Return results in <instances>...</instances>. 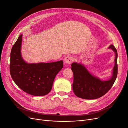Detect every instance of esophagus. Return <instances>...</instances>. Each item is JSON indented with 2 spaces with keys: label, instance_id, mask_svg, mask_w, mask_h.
<instances>
[{
  "label": "esophagus",
  "instance_id": "esophagus-1",
  "mask_svg": "<svg viewBox=\"0 0 128 128\" xmlns=\"http://www.w3.org/2000/svg\"><path fill=\"white\" fill-rule=\"evenodd\" d=\"M73 61V58L70 56H66L64 59V62L66 65H70Z\"/></svg>",
  "mask_w": 128,
  "mask_h": 128
}]
</instances>
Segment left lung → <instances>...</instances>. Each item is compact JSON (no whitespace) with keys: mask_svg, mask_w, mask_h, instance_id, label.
Here are the masks:
<instances>
[{"mask_svg":"<svg viewBox=\"0 0 128 128\" xmlns=\"http://www.w3.org/2000/svg\"><path fill=\"white\" fill-rule=\"evenodd\" d=\"M109 48L112 49L115 52L116 56L112 76L107 81H102L92 76L81 64L77 63L72 64L71 69L74 75L72 89L75 95L78 98L86 100L98 98L103 96L111 89L117 76V58L118 54L114 46L110 45Z\"/></svg>","mask_w":128,"mask_h":128,"instance_id":"8db88e82","label":"left lung"}]
</instances>
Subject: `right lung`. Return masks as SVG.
Returning a JSON list of instances; mask_svg holds the SVG:
<instances>
[{"instance_id":"1","label":"right lung","mask_w":128,"mask_h":128,"mask_svg":"<svg viewBox=\"0 0 128 128\" xmlns=\"http://www.w3.org/2000/svg\"><path fill=\"white\" fill-rule=\"evenodd\" d=\"M22 35L13 44L10 54V72L13 81L23 91L34 96H43L52 89L54 80L63 67V60L28 64L21 54Z\"/></svg>"}]
</instances>
